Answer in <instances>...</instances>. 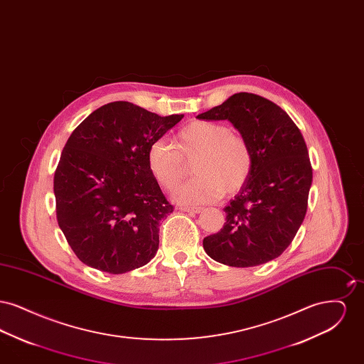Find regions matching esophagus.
Segmentation results:
<instances>
[{
    "label": "esophagus",
    "mask_w": 364,
    "mask_h": 364,
    "mask_svg": "<svg viewBox=\"0 0 364 364\" xmlns=\"http://www.w3.org/2000/svg\"><path fill=\"white\" fill-rule=\"evenodd\" d=\"M180 210H181V211H187V213H195V214H198V213H200L203 208H196V206H181Z\"/></svg>",
    "instance_id": "1"
}]
</instances>
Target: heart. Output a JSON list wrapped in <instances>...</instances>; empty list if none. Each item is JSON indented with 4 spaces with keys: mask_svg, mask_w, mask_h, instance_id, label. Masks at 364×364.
<instances>
[{
    "mask_svg": "<svg viewBox=\"0 0 364 364\" xmlns=\"http://www.w3.org/2000/svg\"><path fill=\"white\" fill-rule=\"evenodd\" d=\"M193 158V178L181 184L176 200L208 203L242 188L248 180L254 156L248 141L224 122L195 120L183 127L172 144L164 139L150 143L147 166L158 184L172 191L186 174V162Z\"/></svg>",
    "mask_w": 364,
    "mask_h": 364,
    "instance_id": "1",
    "label": "heart"
}]
</instances>
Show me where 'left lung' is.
<instances>
[{"label":"left lung","mask_w":364,"mask_h":364,"mask_svg":"<svg viewBox=\"0 0 364 364\" xmlns=\"http://www.w3.org/2000/svg\"><path fill=\"white\" fill-rule=\"evenodd\" d=\"M229 120L252 150V171L224 208V228L203 239L208 257L233 267H252L278 258L301 225L312 183L306 141L278 105L237 92L196 116Z\"/></svg>","instance_id":"8db88e82"}]
</instances>
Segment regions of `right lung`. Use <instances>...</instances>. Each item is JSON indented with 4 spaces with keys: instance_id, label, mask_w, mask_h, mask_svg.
<instances>
[{
    "instance_id": "obj_1",
    "label": "right lung",
    "mask_w": 364,
    "mask_h": 364,
    "mask_svg": "<svg viewBox=\"0 0 364 364\" xmlns=\"http://www.w3.org/2000/svg\"><path fill=\"white\" fill-rule=\"evenodd\" d=\"M183 117L117 101L70 134L54 172L55 215L87 266L122 274L154 258L159 223L174 208L149 171L147 150Z\"/></svg>"
}]
</instances>
